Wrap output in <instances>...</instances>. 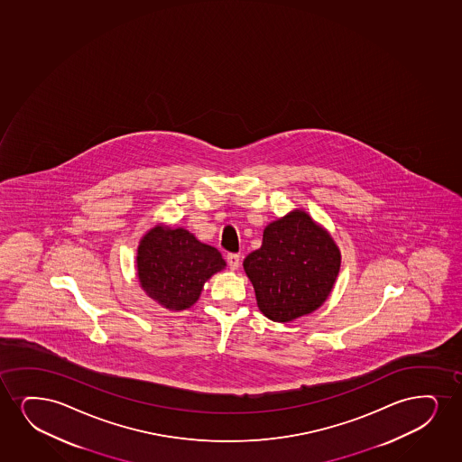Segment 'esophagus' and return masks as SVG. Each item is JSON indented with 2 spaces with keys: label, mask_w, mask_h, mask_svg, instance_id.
<instances>
[{
  "label": "esophagus",
  "mask_w": 462,
  "mask_h": 462,
  "mask_svg": "<svg viewBox=\"0 0 462 462\" xmlns=\"http://www.w3.org/2000/svg\"><path fill=\"white\" fill-rule=\"evenodd\" d=\"M226 263H228L229 269L236 270L240 265V256L236 253H228L226 254Z\"/></svg>",
  "instance_id": "esophagus-1"
}]
</instances>
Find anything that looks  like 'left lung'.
Returning a JSON list of instances; mask_svg holds the SVG:
<instances>
[{"mask_svg":"<svg viewBox=\"0 0 462 462\" xmlns=\"http://www.w3.org/2000/svg\"><path fill=\"white\" fill-rule=\"evenodd\" d=\"M257 306L273 321H292L320 308L340 269L339 248L303 210L270 223L263 246L244 261Z\"/></svg>","mask_w":462,"mask_h":462,"instance_id":"obj_1","label":"left lung"}]
</instances>
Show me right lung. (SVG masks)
<instances>
[{"mask_svg":"<svg viewBox=\"0 0 462 462\" xmlns=\"http://www.w3.org/2000/svg\"><path fill=\"white\" fill-rule=\"evenodd\" d=\"M225 265L217 248L201 244L182 228L152 229L137 250V272L143 291L171 310L190 308L206 281Z\"/></svg>","mask_w":462,"mask_h":462,"instance_id":"obj_1","label":"right lung"}]
</instances>
